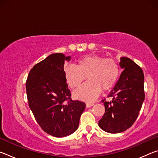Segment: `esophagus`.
Segmentation results:
<instances>
[{
    "mask_svg": "<svg viewBox=\"0 0 158 158\" xmlns=\"http://www.w3.org/2000/svg\"><path fill=\"white\" fill-rule=\"evenodd\" d=\"M93 105H94V104H93V103H86V105H85V106H86L87 108L91 107V106H93Z\"/></svg>",
    "mask_w": 158,
    "mask_h": 158,
    "instance_id": "obj_1",
    "label": "esophagus"
}]
</instances>
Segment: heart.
I'll return each instance as SVG.
<instances>
[{"instance_id": "heart-1", "label": "heart", "mask_w": 158, "mask_h": 158, "mask_svg": "<svg viewBox=\"0 0 158 158\" xmlns=\"http://www.w3.org/2000/svg\"><path fill=\"white\" fill-rule=\"evenodd\" d=\"M64 77L71 89H78L87 77L89 80L74 92V97L85 102H92L100 94L102 89L113 88L120 76V65L114 58L98 55H87L79 58L77 66L64 67Z\"/></svg>"}]
</instances>
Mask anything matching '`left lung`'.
Masks as SVG:
<instances>
[{"label": "left lung", "instance_id": "left-lung-1", "mask_svg": "<svg viewBox=\"0 0 158 158\" xmlns=\"http://www.w3.org/2000/svg\"><path fill=\"white\" fill-rule=\"evenodd\" d=\"M119 65L123 71L108 95L112 100L102 101L105 112L99 121V126L109 133L122 132L132 126L145 98L141 68L127 57L121 58Z\"/></svg>", "mask_w": 158, "mask_h": 158}]
</instances>
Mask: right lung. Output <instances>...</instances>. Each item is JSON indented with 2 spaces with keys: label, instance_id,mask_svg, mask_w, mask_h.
Returning a JSON list of instances; mask_svg holds the SVG:
<instances>
[{
  "label": "right lung",
  "instance_id": "1",
  "mask_svg": "<svg viewBox=\"0 0 158 158\" xmlns=\"http://www.w3.org/2000/svg\"><path fill=\"white\" fill-rule=\"evenodd\" d=\"M70 56L52 53L31 69L26 80L28 105L45 132L63 137L75 132L85 104L71 99L64 77L65 61Z\"/></svg>",
  "mask_w": 158,
  "mask_h": 158
}]
</instances>
